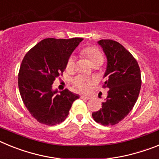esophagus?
I'll list each match as a JSON object with an SVG mask.
<instances>
[{
	"mask_svg": "<svg viewBox=\"0 0 159 159\" xmlns=\"http://www.w3.org/2000/svg\"><path fill=\"white\" fill-rule=\"evenodd\" d=\"M80 97L82 98V99H89L90 98H91V97L88 96V95H81Z\"/></svg>",
	"mask_w": 159,
	"mask_h": 159,
	"instance_id": "34e87169",
	"label": "esophagus"
}]
</instances>
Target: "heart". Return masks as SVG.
Listing matches in <instances>:
<instances>
[{
	"label": "heart",
	"instance_id": "b5f03b06",
	"mask_svg": "<svg viewBox=\"0 0 159 159\" xmlns=\"http://www.w3.org/2000/svg\"><path fill=\"white\" fill-rule=\"evenodd\" d=\"M82 54L89 60V62L92 64V66L98 63L102 64L103 62V56L99 49L95 47L91 46V47L85 48L82 51ZM74 67H75V58L74 57H70L67 60L66 68L68 71H71L74 69ZM73 83L80 91L84 92L88 91L89 85L92 84V81L83 76H78L73 80Z\"/></svg>",
	"mask_w": 159,
	"mask_h": 159
}]
</instances>
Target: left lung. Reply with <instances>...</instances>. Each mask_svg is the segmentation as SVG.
Masks as SVG:
<instances>
[{
	"label": "left lung",
	"mask_w": 159,
	"mask_h": 159,
	"mask_svg": "<svg viewBox=\"0 0 159 159\" xmlns=\"http://www.w3.org/2000/svg\"><path fill=\"white\" fill-rule=\"evenodd\" d=\"M98 43L107 57L103 87L109 90L102 108L93 112L92 117L103 126L115 125L134 107L141 88V72L135 59L122 44L112 40Z\"/></svg>",
	"instance_id": "left-lung-1"
}]
</instances>
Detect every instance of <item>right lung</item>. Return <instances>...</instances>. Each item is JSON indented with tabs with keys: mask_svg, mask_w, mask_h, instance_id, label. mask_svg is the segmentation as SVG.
I'll return each mask as SVG.
<instances>
[{
	"mask_svg": "<svg viewBox=\"0 0 159 159\" xmlns=\"http://www.w3.org/2000/svg\"><path fill=\"white\" fill-rule=\"evenodd\" d=\"M82 38H47L24 57L18 75V87L25 107L39 123L54 126L67 117L79 95L67 89H52L56 78L65 70L67 60Z\"/></svg>",
	"mask_w": 159,
	"mask_h": 159,
	"instance_id": "add662e5",
	"label": "right lung"
}]
</instances>
